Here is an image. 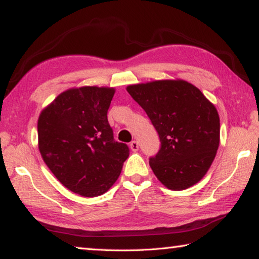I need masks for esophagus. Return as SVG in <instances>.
Segmentation results:
<instances>
[{
	"label": "esophagus",
	"instance_id": "esophagus-1",
	"mask_svg": "<svg viewBox=\"0 0 259 259\" xmlns=\"http://www.w3.org/2000/svg\"><path fill=\"white\" fill-rule=\"evenodd\" d=\"M130 148H131V150H133L134 152L138 151V148H139V144H138V142H136V140H133V142L130 143Z\"/></svg>",
	"mask_w": 259,
	"mask_h": 259
}]
</instances>
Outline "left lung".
Listing matches in <instances>:
<instances>
[{
  "mask_svg": "<svg viewBox=\"0 0 259 259\" xmlns=\"http://www.w3.org/2000/svg\"><path fill=\"white\" fill-rule=\"evenodd\" d=\"M126 90L159 134L160 150L150 157L157 179L174 191L200 182L219 146L216 107L198 88L182 80L142 83Z\"/></svg>",
  "mask_w": 259,
  "mask_h": 259,
  "instance_id": "obj_1",
  "label": "left lung"
}]
</instances>
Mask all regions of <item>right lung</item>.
Listing matches in <instances>:
<instances>
[{
    "label": "right lung",
    "instance_id": "right-lung-1",
    "mask_svg": "<svg viewBox=\"0 0 259 259\" xmlns=\"http://www.w3.org/2000/svg\"><path fill=\"white\" fill-rule=\"evenodd\" d=\"M113 88L83 87L60 94L40 114L38 150L56 178L76 194H104L129 156L114 139L107 111Z\"/></svg>",
    "mask_w": 259,
    "mask_h": 259
}]
</instances>
